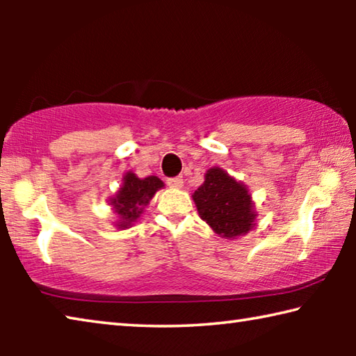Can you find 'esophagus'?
I'll return each mask as SVG.
<instances>
[{
  "label": "esophagus",
  "instance_id": "34e87169",
  "mask_svg": "<svg viewBox=\"0 0 356 356\" xmlns=\"http://www.w3.org/2000/svg\"><path fill=\"white\" fill-rule=\"evenodd\" d=\"M168 186H171V188H182V186H184V179L182 177L168 179Z\"/></svg>",
  "mask_w": 356,
  "mask_h": 356
}]
</instances>
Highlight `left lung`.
I'll use <instances>...</instances> for the list:
<instances>
[{
  "instance_id": "obj_1",
  "label": "left lung",
  "mask_w": 356,
  "mask_h": 356,
  "mask_svg": "<svg viewBox=\"0 0 356 356\" xmlns=\"http://www.w3.org/2000/svg\"><path fill=\"white\" fill-rule=\"evenodd\" d=\"M201 220L221 238L246 236L256 226V206L250 188L222 168L207 170L202 185L193 193Z\"/></svg>"
}]
</instances>
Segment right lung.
I'll list each match as a JSON object with an SVG mask.
<instances>
[{
  "label": "right lung",
  "instance_id": "obj_1",
  "mask_svg": "<svg viewBox=\"0 0 356 356\" xmlns=\"http://www.w3.org/2000/svg\"><path fill=\"white\" fill-rule=\"evenodd\" d=\"M163 180H160L156 176L140 179L135 172H125L118 191L108 200V204L118 216L114 226L120 231L134 226L141 218L144 209L149 206L155 193L163 188Z\"/></svg>",
  "mask_w": 356,
  "mask_h": 356
}]
</instances>
